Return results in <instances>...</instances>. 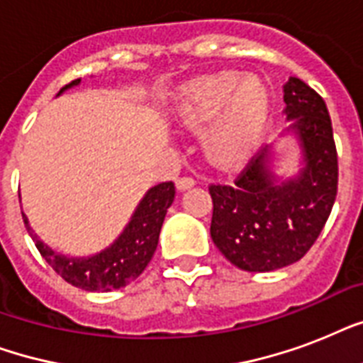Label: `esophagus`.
I'll use <instances>...</instances> for the list:
<instances>
[{
  "instance_id": "esophagus-1",
  "label": "esophagus",
  "mask_w": 363,
  "mask_h": 363,
  "mask_svg": "<svg viewBox=\"0 0 363 363\" xmlns=\"http://www.w3.org/2000/svg\"><path fill=\"white\" fill-rule=\"evenodd\" d=\"M196 184L192 177H181V179H177V190H188V188H192Z\"/></svg>"
}]
</instances>
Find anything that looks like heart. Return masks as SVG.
<instances>
[{
  "instance_id": "1",
  "label": "heart",
  "mask_w": 363,
  "mask_h": 363,
  "mask_svg": "<svg viewBox=\"0 0 363 363\" xmlns=\"http://www.w3.org/2000/svg\"><path fill=\"white\" fill-rule=\"evenodd\" d=\"M269 90L258 77L220 71L199 77L179 90L175 121L186 130L205 133V148L218 165L238 164L252 152L269 121Z\"/></svg>"
}]
</instances>
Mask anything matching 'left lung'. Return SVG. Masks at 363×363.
<instances>
[{
	"mask_svg": "<svg viewBox=\"0 0 363 363\" xmlns=\"http://www.w3.org/2000/svg\"><path fill=\"white\" fill-rule=\"evenodd\" d=\"M281 137L294 135L301 162L296 175H275L273 143L233 184H211V238L239 269L265 273L298 262L320 235L337 196V150L324 99L303 81L284 84Z\"/></svg>",
	"mask_w": 363,
	"mask_h": 363,
	"instance_id": "8db88e82",
	"label": "left lung"
}]
</instances>
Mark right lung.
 Segmentation results:
<instances>
[{
    "instance_id": "1",
    "label": "right lung",
    "mask_w": 363,
    "mask_h": 363,
    "mask_svg": "<svg viewBox=\"0 0 363 363\" xmlns=\"http://www.w3.org/2000/svg\"><path fill=\"white\" fill-rule=\"evenodd\" d=\"M79 84L81 79L65 84L58 96ZM173 199H175L173 182H162L147 190L121 235L109 247L92 256H65L56 252L31 230L30 220L24 213L22 218L37 250L64 281L88 292H109L128 286L131 281H135L152 259L158 247L160 230L164 224L165 213L173 203Z\"/></svg>"
}]
</instances>
